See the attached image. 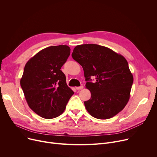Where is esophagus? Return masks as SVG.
Listing matches in <instances>:
<instances>
[{
	"mask_svg": "<svg viewBox=\"0 0 157 157\" xmlns=\"http://www.w3.org/2000/svg\"><path fill=\"white\" fill-rule=\"evenodd\" d=\"M77 90H82L83 88V85H81V86H78V87H76V88Z\"/></svg>",
	"mask_w": 157,
	"mask_h": 157,
	"instance_id": "34e87169",
	"label": "esophagus"
}]
</instances>
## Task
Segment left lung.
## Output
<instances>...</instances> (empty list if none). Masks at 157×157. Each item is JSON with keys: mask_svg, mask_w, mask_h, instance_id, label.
Returning a JSON list of instances; mask_svg holds the SVG:
<instances>
[{"mask_svg": "<svg viewBox=\"0 0 157 157\" xmlns=\"http://www.w3.org/2000/svg\"><path fill=\"white\" fill-rule=\"evenodd\" d=\"M72 56L83 67L85 86L91 92V98L84 102L90 114L105 120L122 111L129 101L134 81L125 57L94 44L76 46ZM92 76L95 83L90 82Z\"/></svg>", "mask_w": 157, "mask_h": 157, "instance_id": "1", "label": "left lung"}]
</instances>
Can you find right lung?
I'll return each instance as SVG.
<instances>
[{
	"mask_svg": "<svg viewBox=\"0 0 157 157\" xmlns=\"http://www.w3.org/2000/svg\"><path fill=\"white\" fill-rule=\"evenodd\" d=\"M70 53L67 45L49 46L32 57L25 66L21 87L30 108L42 118L60 116L74 94L60 70Z\"/></svg>",
	"mask_w": 157,
	"mask_h": 157,
	"instance_id": "add662e5",
	"label": "right lung"
}]
</instances>
